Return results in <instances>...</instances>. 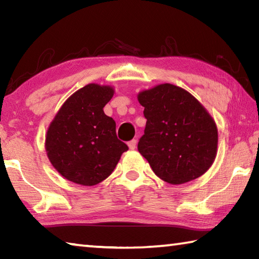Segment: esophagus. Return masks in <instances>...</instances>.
I'll use <instances>...</instances> for the list:
<instances>
[{
  "label": "esophagus",
  "instance_id": "34e87169",
  "mask_svg": "<svg viewBox=\"0 0 259 259\" xmlns=\"http://www.w3.org/2000/svg\"><path fill=\"white\" fill-rule=\"evenodd\" d=\"M128 146H129L130 150H135L136 146H137V140H136V139L130 140V142L128 143Z\"/></svg>",
  "mask_w": 259,
  "mask_h": 259
}]
</instances>
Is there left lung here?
<instances>
[{
  "mask_svg": "<svg viewBox=\"0 0 259 259\" xmlns=\"http://www.w3.org/2000/svg\"><path fill=\"white\" fill-rule=\"evenodd\" d=\"M146 126L138 151L157 177L178 185L199 178L217 155L216 122L194 96L163 83L138 94Z\"/></svg>",
  "mask_w": 259,
  "mask_h": 259,
  "instance_id": "1",
  "label": "left lung"
}]
</instances>
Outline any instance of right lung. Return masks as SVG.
I'll return each instance as SVG.
<instances>
[{
    "label": "right lung",
    "instance_id": "1",
    "mask_svg": "<svg viewBox=\"0 0 259 259\" xmlns=\"http://www.w3.org/2000/svg\"><path fill=\"white\" fill-rule=\"evenodd\" d=\"M114 95L111 85L90 83L68 97L51 121L46 152L67 181L94 186L115 169L128 146L117 139L115 121L104 113Z\"/></svg>",
    "mask_w": 259,
    "mask_h": 259
}]
</instances>
